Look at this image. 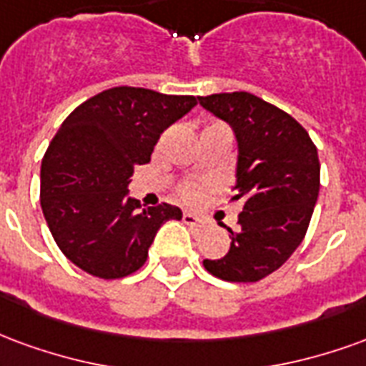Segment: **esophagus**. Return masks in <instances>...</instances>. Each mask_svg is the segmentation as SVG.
Instances as JSON below:
<instances>
[{"instance_id": "esophagus-1", "label": "esophagus", "mask_w": 366, "mask_h": 366, "mask_svg": "<svg viewBox=\"0 0 366 366\" xmlns=\"http://www.w3.org/2000/svg\"><path fill=\"white\" fill-rule=\"evenodd\" d=\"M183 222H185L187 226L194 228V230H202V228H204V222H202V220H199L197 216L189 214V212H185V214H183Z\"/></svg>"}]
</instances>
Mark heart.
<instances>
[{
	"instance_id": "1",
	"label": "heart",
	"mask_w": 366,
	"mask_h": 366,
	"mask_svg": "<svg viewBox=\"0 0 366 366\" xmlns=\"http://www.w3.org/2000/svg\"><path fill=\"white\" fill-rule=\"evenodd\" d=\"M177 197L185 204H194L202 197V185H197V183H183L177 189Z\"/></svg>"
}]
</instances>
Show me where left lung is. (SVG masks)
<instances>
[{"mask_svg":"<svg viewBox=\"0 0 366 366\" xmlns=\"http://www.w3.org/2000/svg\"><path fill=\"white\" fill-rule=\"evenodd\" d=\"M234 128L239 144L238 194L244 202L230 249L204 259L228 282H257L281 267L306 236L320 193L318 150L300 122L247 92L199 97Z\"/></svg>","mask_w":366,"mask_h":366,"instance_id":"obj_1","label":"left lung"}]
</instances>
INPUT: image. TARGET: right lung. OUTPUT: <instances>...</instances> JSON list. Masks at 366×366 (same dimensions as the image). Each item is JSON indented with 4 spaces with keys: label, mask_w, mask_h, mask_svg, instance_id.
Returning a JSON list of instances; mask_svg holds the SVG:
<instances>
[{
    "label": "right lung",
    "mask_w": 366,
    "mask_h": 366,
    "mask_svg": "<svg viewBox=\"0 0 366 366\" xmlns=\"http://www.w3.org/2000/svg\"><path fill=\"white\" fill-rule=\"evenodd\" d=\"M194 105L193 95L122 85L93 95L62 122L42 157L41 207L76 267L105 281L128 277L146 263L159 226L181 220L167 202L140 209L128 185L159 134Z\"/></svg>",
    "instance_id": "add662e5"
}]
</instances>
